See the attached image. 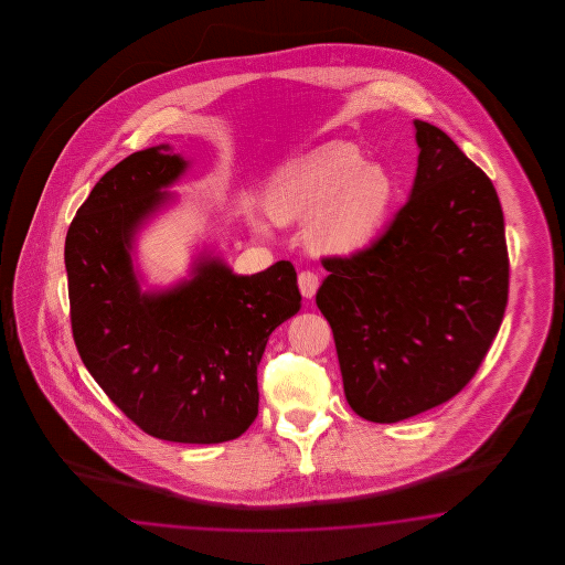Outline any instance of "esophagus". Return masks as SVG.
I'll list each match as a JSON object with an SVG mask.
<instances>
[{"label":"esophagus","instance_id":"34e87169","mask_svg":"<svg viewBox=\"0 0 565 565\" xmlns=\"http://www.w3.org/2000/svg\"><path fill=\"white\" fill-rule=\"evenodd\" d=\"M298 288L305 298H312L319 288V275L315 271H300L298 274Z\"/></svg>","mask_w":565,"mask_h":565}]
</instances>
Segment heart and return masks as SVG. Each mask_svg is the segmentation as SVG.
<instances>
[{"instance_id":"obj_1","label":"heart","mask_w":565,"mask_h":565,"mask_svg":"<svg viewBox=\"0 0 565 565\" xmlns=\"http://www.w3.org/2000/svg\"><path fill=\"white\" fill-rule=\"evenodd\" d=\"M392 203V180L366 166L350 142H327L275 173L267 209L275 222L307 220L308 246L321 255L350 253L373 236Z\"/></svg>"}]
</instances>
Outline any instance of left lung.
<instances>
[{
	"label": "left lung",
	"instance_id": "8db88e82",
	"mask_svg": "<svg viewBox=\"0 0 565 565\" xmlns=\"http://www.w3.org/2000/svg\"><path fill=\"white\" fill-rule=\"evenodd\" d=\"M411 199L371 246L326 257L317 291L335 340L343 394L371 423L441 406L477 375L510 290L493 182L460 147L414 120Z\"/></svg>",
	"mask_w": 565,
	"mask_h": 565
}]
</instances>
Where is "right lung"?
Listing matches in <instances>:
<instances>
[{
  "instance_id": "right-lung-1",
  "label": "right lung",
  "mask_w": 565,
  "mask_h": 565,
  "mask_svg": "<svg viewBox=\"0 0 565 565\" xmlns=\"http://www.w3.org/2000/svg\"><path fill=\"white\" fill-rule=\"evenodd\" d=\"M186 166L159 145L90 190L66 236L70 323L88 373L138 428L163 441L222 444L255 423L258 362L275 327L300 310V291L290 260L234 275L213 257L171 290L140 291L132 239Z\"/></svg>"
}]
</instances>
